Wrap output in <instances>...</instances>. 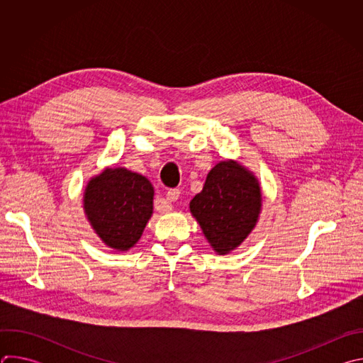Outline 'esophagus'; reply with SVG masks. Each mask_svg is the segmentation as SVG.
Masks as SVG:
<instances>
[{
    "instance_id": "34e87169",
    "label": "esophagus",
    "mask_w": 363,
    "mask_h": 363,
    "mask_svg": "<svg viewBox=\"0 0 363 363\" xmlns=\"http://www.w3.org/2000/svg\"><path fill=\"white\" fill-rule=\"evenodd\" d=\"M179 194H181V191H179L178 188H172V189H169V191L167 192V201H164V202L158 206V210H160V211H162V213H168V211H171V210H172V205H171V202H177V201H178V198H179Z\"/></svg>"
}]
</instances>
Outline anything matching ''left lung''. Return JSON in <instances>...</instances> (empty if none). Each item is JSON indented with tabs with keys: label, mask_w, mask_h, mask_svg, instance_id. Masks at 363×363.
Wrapping results in <instances>:
<instances>
[{
	"label": "left lung",
	"mask_w": 363,
	"mask_h": 363,
	"mask_svg": "<svg viewBox=\"0 0 363 363\" xmlns=\"http://www.w3.org/2000/svg\"><path fill=\"white\" fill-rule=\"evenodd\" d=\"M189 210L216 252L228 254L257 224L262 211L260 184L238 162L223 161L206 175Z\"/></svg>",
	"instance_id": "1"
}]
</instances>
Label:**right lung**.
Wrapping results in <instances>:
<instances>
[{"label":"right lung","mask_w":363,"mask_h":363,"mask_svg":"<svg viewBox=\"0 0 363 363\" xmlns=\"http://www.w3.org/2000/svg\"><path fill=\"white\" fill-rule=\"evenodd\" d=\"M84 213L108 247L126 251L140 238L153 210V186L125 168H108L84 189Z\"/></svg>","instance_id":"obj_1"}]
</instances>
